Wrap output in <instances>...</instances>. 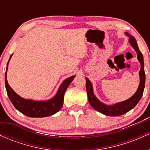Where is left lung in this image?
Returning <instances> with one entry per match:
<instances>
[{"label":"left lung","mask_w":150,"mask_h":150,"mask_svg":"<svg viewBox=\"0 0 150 150\" xmlns=\"http://www.w3.org/2000/svg\"><path fill=\"white\" fill-rule=\"evenodd\" d=\"M125 35L129 37V43L134 50L137 53V60L140 62L141 68L139 72V76H140V84H139L138 88L136 91L135 94L132 96L131 97L129 98L127 100L120 101V102L116 103V104L113 105H107L101 102L94 95V92H93L92 84L91 81L89 80L87 77H86V88H87V96H88V101L91 106L97 111L100 112L103 114L109 116H118L123 115L124 113L128 112L129 111L133 108L139 101L142 98V94H143V91L144 89V85H145V73H144V61L143 56L142 53L140 52L138 46H137L136 39L134 37L130 35L128 32H125Z\"/></svg>","instance_id":"left-lung-1"}]
</instances>
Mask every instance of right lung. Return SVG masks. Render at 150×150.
<instances>
[{"instance_id": "obj_1", "label": "right lung", "mask_w": 150, "mask_h": 150, "mask_svg": "<svg viewBox=\"0 0 150 150\" xmlns=\"http://www.w3.org/2000/svg\"><path fill=\"white\" fill-rule=\"evenodd\" d=\"M12 56L13 54L10 56L9 61L7 63L6 75H5V84H6V88L8 97L15 108L25 116L32 117V118H43V117L50 116L59 111L63 106L65 91L75 78V75L65 79L60 85L56 95L51 99L46 101H36L33 99H24L19 96L10 87L7 80L8 63Z\"/></svg>"}]
</instances>
